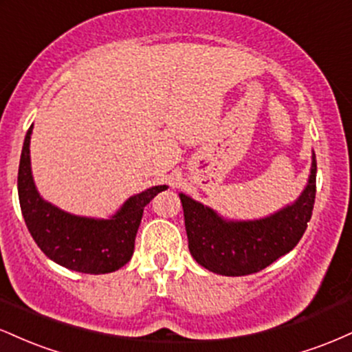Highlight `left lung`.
I'll return each mask as SVG.
<instances>
[{
    "instance_id": "left-lung-1",
    "label": "left lung",
    "mask_w": 352,
    "mask_h": 352,
    "mask_svg": "<svg viewBox=\"0 0 352 352\" xmlns=\"http://www.w3.org/2000/svg\"><path fill=\"white\" fill-rule=\"evenodd\" d=\"M316 197V157L301 197L274 215L254 221H225L180 193L188 250L197 263L223 276L258 273L292 252L308 228Z\"/></svg>"
}]
</instances>
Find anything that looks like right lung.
<instances>
[{
	"label": "right lung",
	"mask_w": 352,
	"mask_h": 352,
	"mask_svg": "<svg viewBox=\"0 0 352 352\" xmlns=\"http://www.w3.org/2000/svg\"><path fill=\"white\" fill-rule=\"evenodd\" d=\"M33 125L24 137L18 172V195L31 236L47 258L79 273L102 274L122 268L132 258L135 235L144 207L165 185L134 195L111 220L69 215L44 201L31 175L30 139Z\"/></svg>",
	"instance_id": "add662e5"
}]
</instances>
